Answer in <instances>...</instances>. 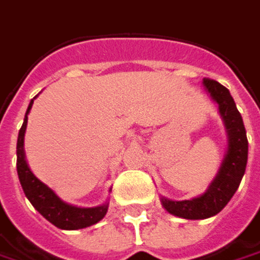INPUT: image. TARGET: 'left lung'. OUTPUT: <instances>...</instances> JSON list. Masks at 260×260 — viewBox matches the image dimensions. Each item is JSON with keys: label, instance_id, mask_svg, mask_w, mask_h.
I'll use <instances>...</instances> for the list:
<instances>
[{"label": "left lung", "instance_id": "8db88e82", "mask_svg": "<svg viewBox=\"0 0 260 260\" xmlns=\"http://www.w3.org/2000/svg\"><path fill=\"white\" fill-rule=\"evenodd\" d=\"M202 85L205 87L209 97L218 105V113L227 134V152L218 173L202 195L185 201L160 198L163 208L169 214L185 220H205L217 215L239 189L247 164L249 144L246 129L242 115L236 108L230 91L215 80L209 78H204Z\"/></svg>", "mask_w": 260, "mask_h": 260}]
</instances>
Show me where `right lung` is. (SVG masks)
Returning <instances> with one entry per match:
<instances>
[{
    "label": "right lung",
    "mask_w": 260,
    "mask_h": 260,
    "mask_svg": "<svg viewBox=\"0 0 260 260\" xmlns=\"http://www.w3.org/2000/svg\"><path fill=\"white\" fill-rule=\"evenodd\" d=\"M36 97L30 100L21 129L18 131L17 175L21 187L24 190V195L27 197L30 204L39 211L40 215H43L49 222L61 230H80V229L90 227L106 215L109 202H105L103 205L93 207V208H83V207H75L71 204H67L51 187L46 186L42 180L33 175V172L30 170L26 161L24 134L27 128V115L30 113V109L33 106V102Z\"/></svg>",
    "instance_id": "add662e5"
}]
</instances>
